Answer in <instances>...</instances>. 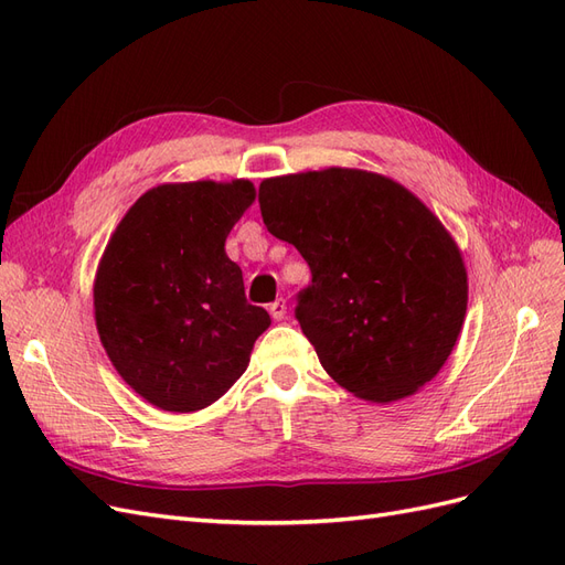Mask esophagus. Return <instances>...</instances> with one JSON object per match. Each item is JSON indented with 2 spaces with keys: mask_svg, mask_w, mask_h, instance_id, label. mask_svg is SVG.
<instances>
[{
  "mask_svg": "<svg viewBox=\"0 0 565 565\" xmlns=\"http://www.w3.org/2000/svg\"><path fill=\"white\" fill-rule=\"evenodd\" d=\"M270 318L273 320H282L285 318V313H287V301L285 299H276L270 303Z\"/></svg>",
  "mask_w": 565,
  "mask_h": 565,
  "instance_id": "34e87169",
  "label": "esophagus"
}]
</instances>
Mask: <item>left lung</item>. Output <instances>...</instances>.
Instances as JSON below:
<instances>
[{
    "mask_svg": "<svg viewBox=\"0 0 565 565\" xmlns=\"http://www.w3.org/2000/svg\"><path fill=\"white\" fill-rule=\"evenodd\" d=\"M259 207L311 268L297 320L341 388L393 403L436 377L465 324L469 282L455 237L415 193L328 167L264 179Z\"/></svg>",
    "mask_w": 565,
    "mask_h": 565,
    "instance_id": "1",
    "label": "left lung"
}]
</instances>
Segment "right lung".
<instances>
[{
  "label": "right lung",
  "mask_w": 565,
  "mask_h": 565,
  "mask_svg": "<svg viewBox=\"0 0 565 565\" xmlns=\"http://www.w3.org/2000/svg\"><path fill=\"white\" fill-rule=\"evenodd\" d=\"M247 179L162 183L136 200L98 262L94 316L110 363L143 401L195 413L243 377L270 316L245 299L226 237Z\"/></svg>",
  "instance_id": "right-lung-1"
}]
</instances>
